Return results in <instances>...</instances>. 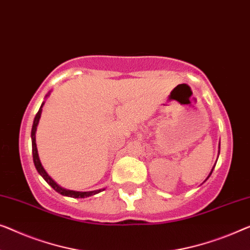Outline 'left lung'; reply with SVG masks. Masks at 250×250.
Returning a JSON list of instances; mask_svg holds the SVG:
<instances>
[{"mask_svg":"<svg viewBox=\"0 0 250 250\" xmlns=\"http://www.w3.org/2000/svg\"><path fill=\"white\" fill-rule=\"evenodd\" d=\"M219 147H220V144H219ZM219 153H220V151H219ZM213 169H214V167H213ZM213 169L211 170V172H209V175H208V177H209V176H211V173H212V171H213ZM208 178H206V179H208ZM206 179H205V180H206Z\"/></svg>","mask_w":250,"mask_h":250,"instance_id":"left-lung-1","label":"left lung"}]
</instances>
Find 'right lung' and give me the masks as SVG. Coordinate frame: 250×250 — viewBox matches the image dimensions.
<instances>
[{"label": "right lung", "instance_id": "add662e5", "mask_svg": "<svg viewBox=\"0 0 250 250\" xmlns=\"http://www.w3.org/2000/svg\"><path fill=\"white\" fill-rule=\"evenodd\" d=\"M49 95V93H48ZM47 95V96H48ZM46 96V97H47ZM44 106V103L39 108L38 113L36 114V117L34 119V124H32V129H31V142H32V158H34V164L35 167L37 169V171L39 172L42 178H44L48 185L52 186L54 189H55L57 193H60L61 195H64V196H68V197H73V198H84V197H89L92 196V195H96L100 193V191L104 190V188L103 189H97V190H91V191H75V190H70V189H65V188L61 187L60 185L54 182V180L50 178L48 176V173L46 172V170L42 167L41 160H39V155H38V151H37V146H36V129H37V125L39 123V119H41V115H42V108Z\"/></svg>", "mask_w": 250, "mask_h": 250}]
</instances>
